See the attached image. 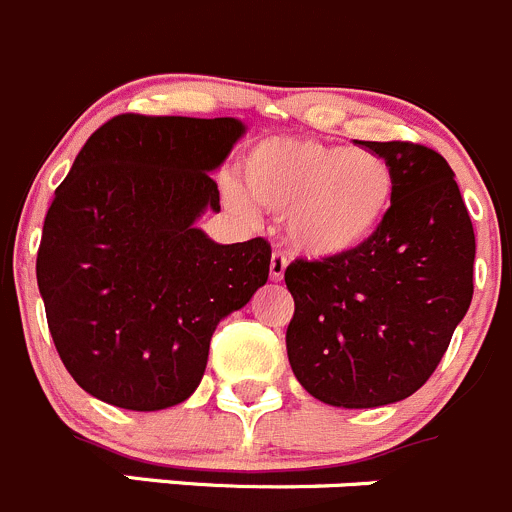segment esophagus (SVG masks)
<instances>
[{
  "label": "esophagus",
  "mask_w": 512,
  "mask_h": 512,
  "mask_svg": "<svg viewBox=\"0 0 512 512\" xmlns=\"http://www.w3.org/2000/svg\"><path fill=\"white\" fill-rule=\"evenodd\" d=\"M285 267H287V257L282 252H272L270 257V280L280 282L285 277Z\"/></svg>",
  "instance_id": "esophagus-1"
}]
</instances>
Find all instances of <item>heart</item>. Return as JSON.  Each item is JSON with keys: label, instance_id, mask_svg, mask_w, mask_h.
I'll return each mask as SVG.
<instances>
[{"label": "heart", "instance_id": "heart-1", "mask_svg": "<svg viewBox=\"0 0 512 512\" xmlns=\"http://www.w3.org/2000/svg\"><path fill=\"white\" fill-rule=\"evenodd\" d=\"M247 195L275 215H287L292 250L332 260L375 240L395 205L398 180L388 160L372 150L310 137H272L242 160ZM225 195L247 212L235 182Z\"/></svg>", "mask_w": 512, "mask_h": 512}]
</instances>
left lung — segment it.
I'll list each match as a JSON object with an SVG mask.
<instances>
[{
  "label": "left lung",
  "instance_id": "1",
  "mask_svg": "<svg viewBox=\"0 0 512 512\" xmlns=\"http://www.w3.org/2000/svg\"><path fill=\"white\" fill-rule=\"evenodd\" d=\"M362 145L395 170L388 222L352 255L285 270L290 367L335 408H380L423 388L473 300L475 232L445 157L413 142Z\"/></svg>",
  "mask_w": 512,
  "mask_h": 512
}]
</instances>
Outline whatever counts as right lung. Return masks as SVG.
<instances>
[{"label":"right lung","instance_id":"add662e5","mask_svg":"<svg viewBox=\"0 0 512 512\" xmlns=\"http://www.w3.org/2000/svg\"><path fill=\"white\" fill-rule=\"evenodd\" d=\"M242 135L235 117L119 114L54 192L39 292L64 367L102 403L152 413L190 398L217 322L267 282L262 237L217 245L195 227L220 212L210 172Z\"/></svg>","mask_w":512,"mask_h":512}]
</instances>
